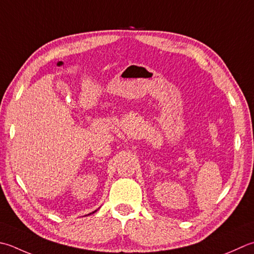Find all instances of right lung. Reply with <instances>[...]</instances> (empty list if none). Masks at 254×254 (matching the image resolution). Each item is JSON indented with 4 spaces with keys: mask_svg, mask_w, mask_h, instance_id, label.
Returning <instances> with one entry per match:
<instances>
[{
    "mask_svg": "<svg viewBox=\"0 0 254 254\" xmlns=\"http://www.w3.org/2000/svg\"><path fill=\"white\" fill-rule=\"evenodd\" d=\"M93 212H94V211H93Z\"/></svg>",
    "mask_w": 254,
    "mask_h": 254,
    "instance_id": "right-lung-1",
    "label": "right lung"
}]
</instances>
